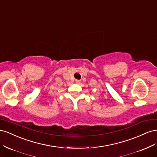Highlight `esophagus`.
Listing matches in <instances>:
<instances>
[{
  "label": "esophagus",
  "mask_w": 157,
  "mask_h": 157,
  "mask_svg": "<svg viewBox=\"0 0 157 157\" xmlns=\"http://www.w3.org/2000/svg\"><path fill=\"white\" fill-rule=\"evenodd\" d=\"M75 82H76V83H77V84H79L80 82V80H76Z\"/></svg>",
  "instance_id": "34e87169"
}]
</instances>
